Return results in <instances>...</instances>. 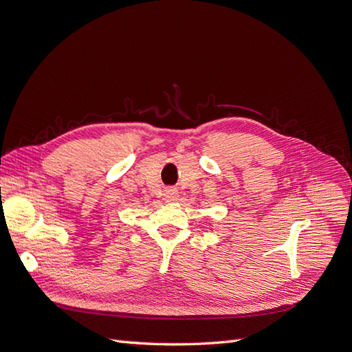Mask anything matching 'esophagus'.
I'll use <instances>...</instances> for the list:
<instances>
[{
  "label": "esophagus",
  "instance_id": "obj_1",
  "mask_svg": "<svg viewBox=\"0 0 352 352\" xmlns=\"http://www.w3.org/2000/svg\"><path fill=\"white\" fill-rule=\"evenodd\" d=\"M177 197H179V194H177V190H176V189H167L166 192H164V199H166V201H168V202L176 201V199H177Z\"/></svg>",
  "mask_w": 352,
  "mask_h": 352
}]
</instances>
